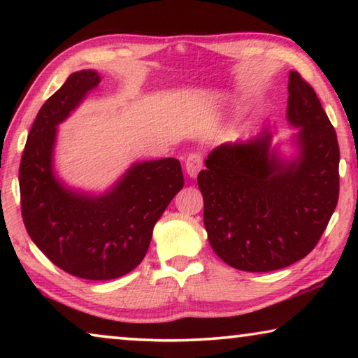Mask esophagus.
<instances>
[{"label": "esophagus", "instance_id": "1", "mask_svg": "<svg viewBox=\"0 0 358 358\" xmlns=\"http://www.w3.org/2000/svg\"><path fill=\"white\" fill-rule=\"evenodd\" d=\"M202 164H203L202 156L199 155V153H191L189 156L186 157V161H185V167H186L187 175H189L191 178H196L199 171H201V169H202Z\"/></svg>", "mask_w": 358, "mask_h": 358}]
</instances>
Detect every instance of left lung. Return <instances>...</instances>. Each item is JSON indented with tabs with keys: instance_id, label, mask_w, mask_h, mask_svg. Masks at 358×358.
I'll use <instances>...</instances> for the list:
<instances>
[{
	"instance_id": "obj_1",
	"label": "left lung",
	"mask_w": 358,
	"mask_h": 358,
	"mask_svg": "<svg viewBox=\"0 0 358 358\" xmlns=\"http://www.w3.org/2000/svg\"><path fill=\"white\" fill-rule=\"evenodd\" d=\"M286 155L270 129L210 151L197 185L217 257L243 271H273L313 251L338 203L339 147L322 104L289 72Z\"/></svg>"
}]
</instances>
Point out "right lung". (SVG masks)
Masks as SVG:
<instances>
[{
	"label": "right lung",
	"instance_id": "obj_1",
	"mask_svg": "<svg viewBox=\"0 0 358 358\" xmlns=\"http://www.w3.org/2000/svg\"><path fill=\"white\" fill-rule=\"evenodd\" d=\"M99 82L94 69L77 71L45 101L19 171L22 216L33 243L62 270L92 281L115 280L142 262L155 224L185 185L175 157L134 162L99 194L58 177L53 164L58 124Z\"/></svg>",
	"mask_w": 358,
	"mask_h": 358
}]
</instances>
